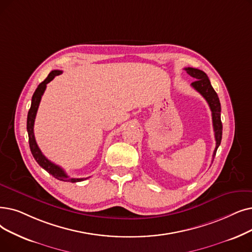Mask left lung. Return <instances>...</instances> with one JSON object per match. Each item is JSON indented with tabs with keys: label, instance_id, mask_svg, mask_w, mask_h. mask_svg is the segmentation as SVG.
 I'll list each match as a JSON object with an SVG mask.
<instances>
[{
	"label": "left lung",
	"instance_id": "1",
	"mask_svg": "<svg viewBox=\"0 0 252 252\" xmlns=\"http://www.w3.org/2000/svg\"><path fill=\"white\" fill-rule=\"evenodd\" d=\"M184 70L187 71V73L189 76H191L193 79H195V81L191 83V86L196 92L200 93L204 96V99L207 101L208 105H209L211 109L213 129H214V136L216 141V146L213 152V159H214L217 148L220 145L221 138H222V124L220 119L221 107H220V99H218V95L212 87L210 80L208 78V76L205 72L199 69L189 68V67L184 68Z\"/></svg>",
	"mask_w": 252,
	"mask_h": 252
}]
</instances>
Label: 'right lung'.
<instances>
[{
	"instance_id": "right-lung-1",
	"label": "right lung",
	"mask_w": 252,
	"mask_h": 252,
	"mask_svg": "<svg viewBox=\"0 0 252 252\" xmlns=\"http://www.w3.org/2000/svg\"><path fill=\"white\" fill-rule=\"evenodd\" d=\"M63 73V71L61 70H53L51 71L47 78L41 82L37 90L35 91L34 94H32V104H31V108L28 113V119H27V129H28V134H29V143H30V148H31V152L32 157L36 159V161L39 163V165L44 169L45 171H47L50 175L54 178H57L61 181H64V182H79V181H83L87 178H71L69 177L65 172L56 163H53L52 161H50L48 158H45V156L43 155L41 152L40 148L37 145V142L35 139V135H34V123H35V118H36V114L38 111V107L41 101V97L44 94L45 90H46V84L49 83L56 76H59Z\"/></svg>"
}]
</instances>
